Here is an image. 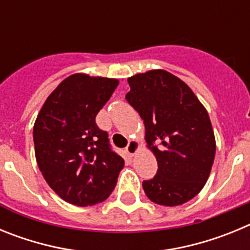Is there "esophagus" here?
Wrapping results in <instances>:
<instances>
[{"label":"esophagus","mask_w":250,"mask_h":250,"mask_svg":"<svg viewBox=\"0 0 250 250\" xmlns=\"http://www.w3.org/2000/svg\"><path fill=\"white\" fill-rule=\"evenodd\" d=\"M139 149H140V144H139L138 140H130L129 141V144H127V146H126V151L129 155L134 156L136 152L139 151Z\"/></svg>","instance_id":"esophagus-1"}]
</instances>
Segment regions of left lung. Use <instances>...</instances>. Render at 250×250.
Masks as SVG:
<instances>
[{"label":"left lung","instance_id":"1","mask_svg":"<svg viewBox=\"0 0 250 250\" xmlns=\"http://www.w3.org/2000/svg\"><path fill=\"white\" fill-rule=\"evenodd\" d=\"M126 100L144 120L146 146L155 155L158 173L143 182L151 202L176 207L204 188L215 156L210 119L193 90L165 70H150L127 79Z\"/></svg>","mask_w":250,"mask_h":250}]
</instances>
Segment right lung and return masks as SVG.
Instances as JSON below:
<instances>
[{"label": "right lung", "instance_id": "1", "mask_svg": "<svg viewBox=\"0 0 250 250\" xmlns=\"http://www.w3.org/2000/svg\"><path fill=\"white\" fill-rule=\"evenodd\" d=\"M119 80L74 74L46 99L34 125L35 155L46 183L60 198L89 207L109 198L124 159L110 149L95 123Z\"/></svg>", "mask_w": 250, "mask_h": 250}]
</instances>
